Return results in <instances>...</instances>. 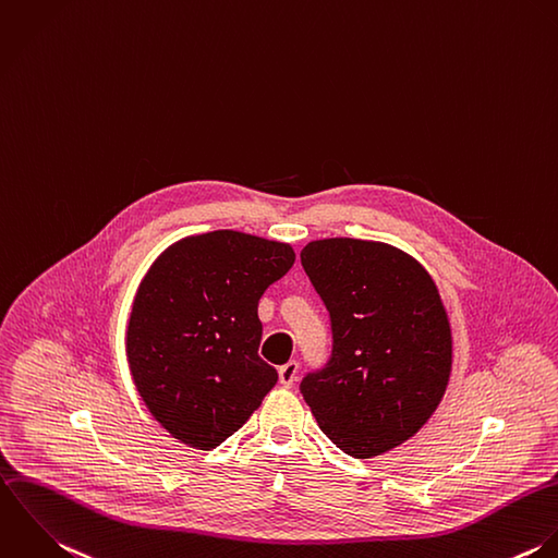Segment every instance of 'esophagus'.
Instances as JSON below:
<instances>
[{"label":"esophagus","mask_w":558,"mask_h":558,"mask_svg":"<svg viewBox=\"0 0 558 558\" xmlns=\"http://www.w3.org/2000/svg\"><path fill=\"white\" fill-rule=\"evenodd\" d=\"M296 374H299V362H288V364H283L281 368H279V383L283 385V387H292L294 385V380H296Z\"/></svg>","instance_id":"1"}]
</instances>
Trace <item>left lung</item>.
Listing matches in <instances>:
<instances>
[{
    "instance_id": "left-lung-1",
    "label": "left lung",
    "mask_w": 558,
    "mask_h": 558,
    "mask_svg": "<svg viewBox=\"0 0 558 558\" xmlns=\"http://www.w3.org/2000/svg\"><path fill=\"white\" fill-rule=\"evenodd\" d=\"M301 264L331 316L329 364L301 393L320 430L347 454L371 459L413 437L444 398L452 331L424 266L385 242L327 238Z\"/></svg>"
}]
</instances>
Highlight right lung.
Returning <instances> with one entry per match:
<instances>
[{"label":"right lung","mask_w":558,"mask_h":558,"mask_svg":"<svg viewBox=\"0 0 558 558\" xmlns=\"http://www.w3.org/2000/svg\"><path fill=\"white\" fill-rule=\"evenodd\" d=\"M286 242L220 229L171 244L134 296L125 353L151 415L182 444L211 450L275 387L259 355L257 305L294 264Z\"/></svg>","instance_id":"add662e5"}]
</instances>
